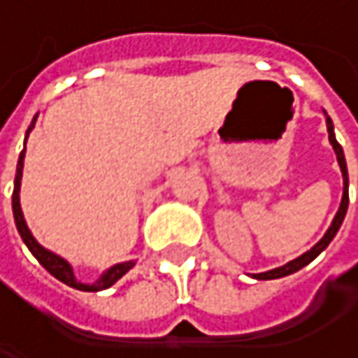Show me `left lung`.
<instances>
[{"label":"left lung","mask_w":358,"mask_h":358,"mask_svg":"<svg viewBox=\"0 0 358 358\" xmlns=\"http://www.w3.org/2000/svg\"><path fill=\"white\" fill-rule=\"evenodd\" d=\"M325 124H327V134H329V143H331V147H334V151H336V157H338V166H340V170H342V180H344V188H342V201H340V207H338V213H336V217L331 220V226L327 228V232L323 234V238L313 247L311 250H307V252H303L301 257H296V259H292L290 263H286V265H282V267H275V269H271V271H263V273H252V278L255 280H275V278H284V275H290V273H294V271H299V269H303L305 265H309L322 250L327 249V245L334 241V236L338 234V230H340V226H342V222H344V215H346V209H348V170H346V159H344V151H342V147H340V143L336 141V134H334V124H331V120H329V115H325Z\"/></svg>","instance_id":"1"}]
</instances>
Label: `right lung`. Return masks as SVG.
Instances as JSON below:
<instances>
[{
  "instance_id": "1",
  "label": "right lung",
  "mask_w": 358,
  "mask_h": 358,
  "mask_svg": "<svg viewBox=\"0 0 358 358\" xmlns=\"http://www.w3.org/2000/svg\"><path fill=\"white\" fill-rule=\"evenodd\" d=\"M35 122L36 117L33 120V124L29 126V130H27V136H29V132L35 128ZM24 153H27V147H24V151L20 153V157H18V168H16V178H14V194H12V209H14V220H16V228H18V232H20V236H22V241H24V245L29 247V250L33 252L36 257V261L53 275V278H57L59 282H64V284H68V286H72V288H76V290H85V292H97V290H106L109 286H113L128 269H132L134 267V261H124V263H117V265H113V267H109L108 271H103L101 273V278L95 282V284H83V282H78L76 280V275H74V269H72V265L64 259V257H59V255H55V252H51V250H47L45 247H41L38 243H36V238L31 234V230H29V226H27V222H24V215H22V207H20V180H22V168H24Z\"/></svg>"
}]
</instances>
